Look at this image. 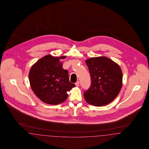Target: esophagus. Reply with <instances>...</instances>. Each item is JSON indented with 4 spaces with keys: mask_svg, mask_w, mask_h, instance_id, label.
<instances>
[{
    "mask_svg": "<svg viewBox=\"0 0 149 149\" xmlns=\"http://www.w3.org/2000/svg\"><path fill=\"white\" fill-rule=\"evenodd\" d=\"M75 85L77 86H79V81H77L76 83H75Z\"/></svg>",
    "mask_w": 149,
    "mask_h": 149,
    "instance_id": "esophagus-1",
    "label": "esophagus"
}]
</instances>
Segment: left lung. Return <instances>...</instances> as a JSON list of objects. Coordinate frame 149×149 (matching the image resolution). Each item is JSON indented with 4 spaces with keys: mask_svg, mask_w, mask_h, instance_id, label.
Returning a JSON list of instances; mask_svg holds the SVG:
<instances>
[{
    "mask_svg": "<svg viewBox=\"0 0 149 149\" xmlns=\"http://www.w3.org/2000/svg\"><path fill=\"white\" fill-rule=\"evenodd\" d=\"M91 78L89 88L84 97L95 106L108 104L118 95L122 85V72L118 64L106 57H96L85 61Z\"/></svg>",
    "mask_w": 149,
    "mask_h": 149,
    "instance_id": "8db88e82",
    "label": "left lung"
}]
</instances>
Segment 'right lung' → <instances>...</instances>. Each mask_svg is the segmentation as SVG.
<instances>
[{
  "mask_svg": "<svg viewBox=\"0 0 149 149\" xmlns=\"http://www.w3.org/2000/svg\"><path fill=\"white\" fill-rule=\"evenodd\" d=\"M66 56L48 55L34 64L29 73L31 87L36 96L44 103L56 105L67 99L69 91L75 85L69 81L68 71L60 61Z\"/></svg>",
  "mask_w": 149,
  "mask_h": 149,
  "instance_id": "obj_1",
  "label": "right lung"
}]
</instances>
